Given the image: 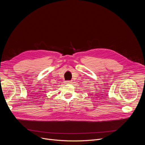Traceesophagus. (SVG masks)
Instances as JSON below:
<instances>
[{
  "label": "esophagus",
  "mask_w": 145,
  "mask_h": 145,
  "mask_svg": "<svg viewBox=\"0 0 145 145\" xmlns=\"http://www.w3.org/2000/svg\"><path fill=\"white\" fill-rule=\"evenodd\" d=\"M72 81H66V83H67V84H72Z\"/></svg>",
  "instance_id": "1"
}]
</instances>
